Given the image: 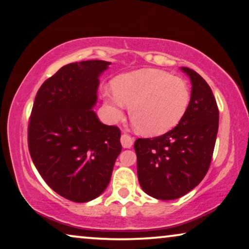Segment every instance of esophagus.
Masks as SVG:
<instances>
[{"label": "esophagus", "instance_id": "obj_1", "mask_svg": "<svg viewBox=\"0 0 249 249\" xmlns=\"http://www.w3.org/2000/svg\"><path fill=\"white\" fill-rule=\"evenodd\" d=\"M121 145L124 148H130V147L133 145V139L131 138L130 136L128 135H122L121 136Z\"/></svg>", "mask_w": 249, "mask_h": 249}]
</instances>
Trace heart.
<instances>
[{"mask_svg": "<svg viewBox=\"0 0 249 249\" xmlns=\"http://www.w3.org/2000/svg\"><path fill=\"white\" fill-rule=\"evenodd\" d=\"M112 88L102 91L107 117L120 121L127 106L133 127L146 136H160L175 128L191 102V91L184 80L156 68L119 75Z\"/></svg>", "mask_w": 249, "mask_h": 249, "instance_id": "heart-1", "label": "heart"}]
</instances>
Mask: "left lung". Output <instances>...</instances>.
Instances as JSON below:
<instances>
[{
    "instance_id": "1",
    "label": "left lung",
    "mask_w": 249,
    "mask_h": 249,
    "mask_svg": "<svg viewBox=\"0 0 249 249\" xmlns=\"http://www.w3.org/2000/svg\"><path fill=\"white\" fill-rule=\"evenodd\" d=\"M181 70L192 84L184 118L163 136L135 142L140 186L158 200L178 199L202 181L217 139L219 110L210 86L196 71Z\"/></svg>"
}]
</instances>
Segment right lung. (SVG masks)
<instances>
[{
  "label": "right lung",
  "mask_w": 249,
  "mask_h": 249,
  "mask_svg": "<svg viewBox=\"0 0 249 249\" xmlns=\"http://www.w3.org/2000/svg\"><path fill=\"white\" fill-rule=\"evenodd\" d=\"M106 60L65 65L40 86L28 128L32 161L59 196L89 202L109 185L121 153L120 129L103 124L93 107Z\"/></svg>",
  "instance_id": "add662e5"
}]
</instances>
